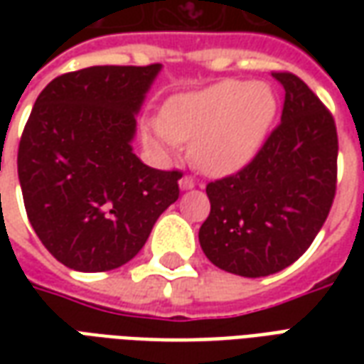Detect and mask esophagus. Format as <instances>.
I'll return each instance as SVG.
<instances>
[{
  "instance_id": "34e87169",
  "label": "esophagus",
  "mask_w": 364,
  "mask_h": 364,
  "mask_svg": "<svg viewBox=\"0 0 364 364\" xmlns=\"http://www.w3.org/2000/svg\"><path fill=\"white\" fill-rule=\"evenodd\" d=\"M179 187H181L183 191L193 189V187H195V179H193L191 175H183L181 179H179Z\"/></svg>"
}]
</instances>
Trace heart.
Segmentation results:
<instances>
[{
  "mask_svg": "<svg viewBox=\"0 0 364 364\" xmlns=\"http://www.w3.org/2000/svg\"><path fill=\"white\" fill-rule=\"evenodd\" d=\"M277 114V97L265 83L228 80L169 99L161 120L144 128V140L161 156L191 144V159L208 175H228L250 164Z\"/></svg>",
  "mask_w": 364,
  "mask_h": 364,
  "instance_id": "1",
  "label": "heart"
}]
</instances>
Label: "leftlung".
Segmentation results:
<instances>
[{"label":"left lung","mask_w":364,"mask_h":364,"mask_svg":"<svg viewBox=\"0 0 364 364\" xmlns=\"http://www.w3.org/2000/svg\"><path fill=\"white\" fill-rule=\"evenodd\" d=\"M273 77L284 87L281 124L247 166L206 185L210 214L198 230L216 267L250 279L292 265L336 198V120L298 75Z\"/></svg>","instance_id":"obj_1"}]
</instances>
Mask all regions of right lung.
<instances>
[{
    "label": "right lung",
    "instance_id": "add662e5",
    "mask_svg": "<svg viewBox=\"0 0 364 364\" xmlns=\"http://www.w3.org/2000/svg\"><path fill=\"white\" fill-rule=\"evenodd\" d=\"M161 66H91L36 97L17 154L28 222L66 267L101 273L140 252L179 198L181 171L132 151L136 114Z\"/></svg>",
    "mask_w": 364,
    "mask_h": 364
}]
</instances>
